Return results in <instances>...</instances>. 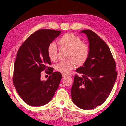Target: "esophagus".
Returning <instances> with one entry per match:
<instances>
[{"mask_svg":"<svg viewBox=\"0 0 126 126\" xmlns=\"http://www.w3.org/2000/svg\"><path fill=\"white\" fill-rule=\"evenodd\" d=\"M62 77H64L65 76H66V75H65V74H62Z\"/></svg>","mask_w":126,"mask_h":126,"instance_id":"1","label":"esophagus"}]
</instances>
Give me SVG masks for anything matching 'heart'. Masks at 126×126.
I'll return each instance as SVG.
<instances>
[{"label":"heart","instance_id":"heart-1","mask_svg":"<svg viewBox=\"0 0 126 126\" xmlns=\"http://www.w3.org/2000/svg\"><path fill=\"white\" fill-rule=\"evenodd\" d=\"M58 44L61 48L69 51L68 59H72L67 61H61L55 66V69L60 73L67 74L76 66L84 64L89 58L90 49L87 44L82 43L79 37L72 33L64 35L58 40ZM47 52L50 60L54 61L57 59L58 48L54 43L49 45Z\"/></svg>","mask_w":126,"mask_h":126}]
</instances>
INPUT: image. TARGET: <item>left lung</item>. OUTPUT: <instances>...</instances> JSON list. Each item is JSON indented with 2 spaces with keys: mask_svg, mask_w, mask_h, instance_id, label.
Instances as JSON below:
<instances>
[{
  "mask_svg": "<svg viewBox=\"0 0 126 126\" xmlns=\"http://www.w3.org/2000/svg\"><path fill=\"white\" fill-rule=\"evenodd\" d=\"M89 41L90 54L87 61L76 69L71 89L73 103L89 110L103 104L112 90L117 77L116 63L105 42L94 32L82 30Z\"/></svg>",
  "mask_w": 126,
  "mask_h": 126,
  "instance_id": "8db88e82",
  "label": "left lung"
}]
</instances>
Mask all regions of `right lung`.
<instances>
[{
    "label": "right lung",
    "instance_id": "right-lung-1",
    "mask_svg": "<svg viewBox=\"0 0 126 126\" xmlns=\"http://www.w3.org/2000/svg\"><path fill=\"white\" fill-rule=\"evenodd\" d=\"M61 32L39 30L28 37L18 50L13 82L18 95L29 105L40 106L48 103L59 86L62 75L58 72H53V68L49 67L51 63L47 50ZM44 70L50 75L46 81H41L40 73Z\"/></svg>",
    "mask_w": 126,
    "mask_h": 126
}]
</instances>
